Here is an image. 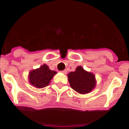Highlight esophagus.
<instances>
[{
  "instance_id": "esophagus-1",
  "label": "esophagus",
  "mask_w": 129,
  "mask_h": 129,
  "mask_svg": "<svg viewBox=\"0 0 129 129\" xmlns=\"http://www.w3.org/2000/svg\"><path fill=\"white\" fill-rule=\"evenodd\" d=\"M62 72L63 73V74H66L67 73V70H62Z\"/></svg>"
}]
</instances>
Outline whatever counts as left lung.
Wrapping results in <instances>:
<instances>
[{
    "label": "left lung",
    "instance_id": "obj_1",
    "mask_svg": "<svg viewBox=\"0 0 129 129\" xmlns=\"http://www.w3.org/2000/svg\"><path fill=\"white\" fill-rule=\"evenodd\" d=\"M68 81L72 89L80 94H87L95 86V76L85 71L81 67L76 68V71L68 74Z\"/></svg>",
    "mask_w": 129,
    "mask_h": 129
}]
</instances>
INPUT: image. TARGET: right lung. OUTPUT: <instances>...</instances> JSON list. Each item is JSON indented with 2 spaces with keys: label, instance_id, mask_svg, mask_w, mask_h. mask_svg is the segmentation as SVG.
<instances>
[{
  "label": "right lung",
  "instance_id": "obj_1",
  "mask_svg": "<svg viewBox=\"0 0 129 129\" xmlns=\"http://www.w3.org/2000/svg\"><path fill=\"white\" fill-rule=\"evenodd\" d=\"M57 72L49 69L46 64L41 66L38 69L31 71L29 74V83L37 88H44L49 85L53 76Z\"/></svg>",
  "mask_w": 129,
  "mask_h": 129
}]
</instances>
